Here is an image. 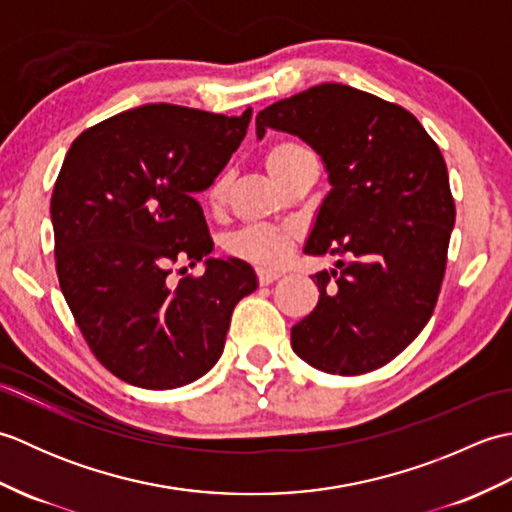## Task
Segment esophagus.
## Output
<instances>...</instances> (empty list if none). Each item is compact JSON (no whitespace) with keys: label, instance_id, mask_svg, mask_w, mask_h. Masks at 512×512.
Returning a JSON list of instances; mask_svg holds the SVG:
<instances>
[{"label":"esophagus","instance_id":"esophagus-1","mask_svg":"<svg viewBox=\"0 0 512 512\" xmlns=\"http://www.w3.org/2000/svg\"><path fill=\"white\" fill-rule=\"evenodd\" d=\"M277 279H279L277 273H270V270H257L259 286H270V284H275Z\"/></svg>","mask_w":512,"mask_h":512}]
</instances>
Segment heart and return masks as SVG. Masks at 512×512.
Instances as JSON below:
<instances>
[{"label": "heart", "mask_w": 512, "mask_h": 512, "mask_svg": "<svg viewBox=\"0 0 512 512\" xmlns=\"http://www.w3.org/2000/svg\"><path fill=\"white\" fill-rule=\"evenodd\" d=\"M308 156H312L310 151L297 140H279L266 151V169L279 184H284L299 162ZM228 191H231V180L228 176H217L206 189L204 200L211 209H220ZM297 237L299 231L292 226H246L228 237V250L259 268H279L295 248Z\"/></svg>", "instance_id": "1"}]
</instances>
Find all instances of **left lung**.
<instances>
[{"instance_id":"left-lung-1","label":"left lung","mask_w":512,"mask_h":512,"mask_svg":"<svg viewBox=\"0 0 512 512\" xmlns=\"http://www.w3.org/2000/svg\"><path fill=\"white\" fill-rule=\"evenodd\" d=\"M317 151L332 189L308 255H339L312 279L319 303L290 332L292 350L325 374L387 365L429 323L455 222L447 162L405 107L341 83H321L257 114L266 129Z\"/></svg>"}]
</instances>
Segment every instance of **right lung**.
Returning a JSON list of instances; mask_svg holds the SVG:
<instances>
[{"instance_id": "add662e5", "label": "right lung", "mask_w": 512, "mask_h": 512, "mask_svg": "<svg viewBox=\"0 0 512 512\" xmlns=\"http://www.w3.org/2000/svg\"><path fill=\"white\" fill-rule=\"evenodd\" d=\"M250 114L140 105L88 127L65 154L50 200L59 286L96 361L129 385L176 389L204 376L239 299L257 288L233 257L169 279L213 250L195 193L224 169Z\"/></svg>"}]
</instances>
